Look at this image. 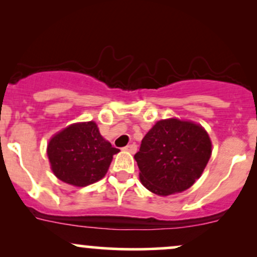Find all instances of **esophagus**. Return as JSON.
I'll return each instance as SVG.
<instances>
[{
    "instance_id": "esophagus-1",
    "label": "esophagus",
    "mask_w": 257,
    "mask_h": 257,
    "mask_svg": "<svg viewBox=\"0 0 257 257\" xmlns=\"http://www.w3.org/2000/svg\"><path fill=\"white\" fill-rule=\"evenodd\" d=\"M137 150H138V146L135 145L134 143L131 144V145H128V146L124 147V151H128V152H131V153H135V152H137Z\"/></svg>"
}]
</instances>
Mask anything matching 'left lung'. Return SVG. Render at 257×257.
Instances as JSON below:
<instances>
[{
    "label": "left lung",
    "instance_id": "8db88e82",
    "mask_svg": "<svg viewBox=\"0 0 257 257\" xmlns=\"http://www.w3.org/2000/svg\"><path fill=\"white\" fill-rule=\"evenodd\" d=\"M210 156L211 141L202 125L169 118L150 129L134 158L141 184L158 196H170L190 188Z\"/></svg>",
    "mask_w": 257,
    "mask_h": 257
}]
</instances>
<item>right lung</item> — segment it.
Masks as SVG:
<instances>
[{"mask_svg":"<svg viewBox=\"0 0 257 257\" xmlns=\"http://www.w3.org/2000/svg\"><path fill=\"white\" fill-rule=\"evenodd\" d=\"M118 152L101 137L93 120L69 125L55 134L47 147L54 175L77 187L104 178L113 155Z\"/></svg>","mask_w":257,"mask_h":257,"instance_id":"right-lung-1","label":"right lung"}]
</instances>
